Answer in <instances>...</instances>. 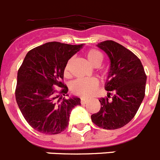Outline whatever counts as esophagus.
<instances>
[{
    "label": "esophagus",
    "mask_w": 160,
    "mask_h": 160,
    "mask_svg": "<svg viewBox=\"0 0 160 160\" xmlns=\"http://www.w3.org/2000/svg\"><path fill=\"white\" fill-rule=\"evenodd\" d=\"M87 102H88V99H87V98H82V99H81L82 104H86Z\"/></svg>",
    "instance_id": "esophagus-1"
}]
</instances>
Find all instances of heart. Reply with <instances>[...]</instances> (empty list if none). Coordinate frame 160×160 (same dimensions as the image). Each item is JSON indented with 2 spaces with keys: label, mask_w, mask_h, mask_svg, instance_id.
Wrapping results in <instances>:
<instances>
[{
  "label": "heart",
  "mask_w": 160,
  "mask_h": 160,
  "mask_svg": "<svg viewBox=\"0 0 160 160\" xmlns=\"http://www.w3.org/2000/svg\"><path fill=\"white\" fill-rule=\"evenodd\" d=\"M86 58L88 62L94 67H98L103 61V55L97 49H90L86 53ZM73 59L68 60L64 68V74L66 77L70 76V67ZM98 82L95 78L77 79L70 84V90L73 94L80 97H89L92 95L98 88Z\"/></svg>",
  "instance_id": "heart-1"
}]
</instances>
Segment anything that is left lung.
I'll return each mask as SVG.
<instances>
[{
	"label": "left lung",
	"mask_w": 160,
	"mask_h": 160,
	"mask_svg": "<svg viewBox=\"0 0 160 160\" xmlns=\"http://www.w3.org/2000/svg\"><path fill=\"white\" fill-rule=\"evenodd\" d=\"M97 46L110 59V69L105 83L107 97L100 98V111L91 115L95 125L115 130L134 118L145 96L147 76L140 60L129 49L113 41L100 42Z\"/></svg>",
	"instance_id": "left-lung-1"
}]
</instances>
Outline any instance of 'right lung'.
Masks as SVG:
<instances>
[{
    "label": "right lung",
    "mask_w": 160,
    "mask_h": 160,
    "mask_svg": "<svg viewBox=\"0 0 160 160\" xmlns=\"http://www.w3.org/2000/svg\"><path fill=\"white\" fill-rule=\"evenodd\" d=\"M83 46L48 42L31 49L25 57L18 72L15 95L22 115L36 131L59 134L69 124L72 109L81 105L79 98L69 96L62 79L68 60ZM54 84L62 87L59 95L52 88Z\"/></svg>",
    "instance_id": "add662e5"
}]
</instances>
